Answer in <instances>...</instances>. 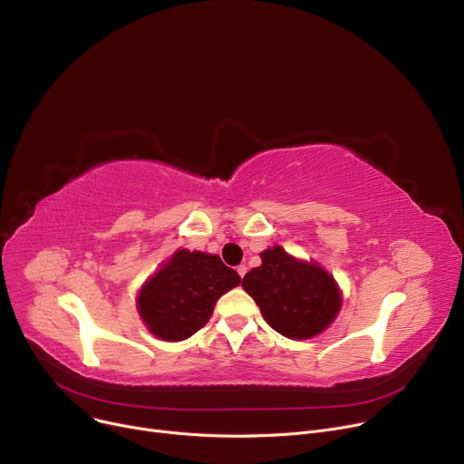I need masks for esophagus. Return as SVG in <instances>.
I'll return each instance as SVG.
<instances>
[{
    "mask_svg": "<svg viewBox=\"0 0 464 464\" xmlns=\"http://www.w3.org/2000/svg\"><path fill=\"white\" fill-rule=\"evenodd\" d=\"M246 271H248V269H246V265H238V266H237V273H238V276H240V278L246 275Z\"/></svg>",
    "mask_w": 464,
    "mask_h": 464,
    "instance_id": "34e87169",
    "label": "esophagus"
}]
</instances>
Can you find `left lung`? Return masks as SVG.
I'll list each match as a JSON object with an SVG mask.
<instances>
[{
    "mask_svg": "<svg viewBox=\"0 0 464 464\" xmlns=\"http://www.w3.org/2000/svg\"><path fill=\"white\" fill-rule=\"evenodd\" d=\"M261 261L242 278V287L275 331L294 340L312 338L336 318L340 291L320 265L303 263L280 246L265 250Z\"/></svg>",
    "mask_w": 464,
    "mask_h": 464,
    "instance_id": "8db88e82",
    "label": "left lung"
}]
</instances>
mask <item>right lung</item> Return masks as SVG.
Returning <instances> with one entry per match:
<instances>
[{
	"mask_svg": "<svg viewBox=\"0 0 464 464\" xmlns=\"http://www.w3.org/2000/svg\"><path fill=\"white\" fill-rule=\"evenodd\" d=\"M238 284L218 256L179 250L140 289L139 314L158 338L179 343L205 327L216 301Z\"/></svg>",
	"mask_w": 464,
	"mask_h": 464,
	"instance_id": "right-lung-1",
	"label": "right lung"
}]
</instances>
